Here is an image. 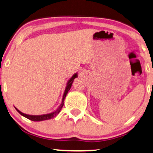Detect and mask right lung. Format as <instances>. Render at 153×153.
Returning a JSON list of instances; mask_svg holds the SVG:
<instances>
[{"instance_id":"obj_1","label":"right lung","mask_w":153,"mask_h":153,"mask_svg":"<svg viewBox=\"0 0 153 153\" xmlns=\"http://www.w3.org/2000/svg\"><path fill=\"white\" fill-rule=\"evenodd\" d=\"M77 76H78V74H77V73H75L74 74L73 76H71V78L69 79V81L67 82V84H66V86L65 88V90H64V95H63L62 103H61L60 106H59L58 108L56 109V110H55L54 112H52L51 113H48V114H41V115H30V114H24V113L21 112V111L19 110V109L16 108V107H15L16 109L17 110V112H19L20 114H21L22 116L26 117L27 119L32 120V121H34V122L44 121V120H50V119H52V118L55 117L56 116L58 115L59 113L60 112L61 109H62V108L63 107V106H64V99L66 98V94H67L68 91H69L70 89H71V84H72V82H74V79L76 78Z\"/></svg>"}]
</instances>
